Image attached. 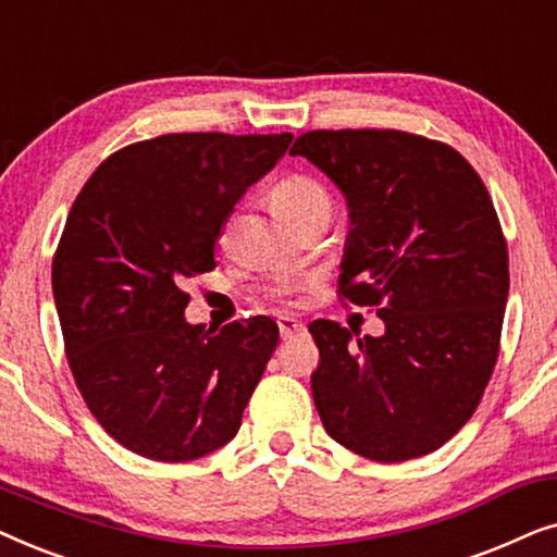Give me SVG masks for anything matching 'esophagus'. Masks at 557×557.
<instances>
[{
    "instance_id": "1",
    "label": "esophagus",
    "mask_w": 557,
    "mask_h": 557,
    "mask_svg": "<svg viewBox=\"0 0 557 557\" xmlns=\"http://www.w3.org/2000/svg\"><path fill=\"white\" fill-rule=\"evenodd\" d=\"M278 332L284 339H292V337H299V334L307 332V326H304L299 319H294V317H278Z\"/></svg>"
}]
</instances>
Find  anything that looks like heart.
<instances>
[{"instance_id":"b5f03b06","label":"heart","mask_w":557,"mask_h":557,"mask_svg":"<svg viewBox=\"0 0 557 557\" xmlns=\"http://www.w3.org/2000/svg\"><path fill=\"white\" fill-rule=\"evenodd\" d=\"M271 208L281 220H286L317 208H330V197L319 182L304 174H292L271 189Z\"/></svg>"}]
</instances>
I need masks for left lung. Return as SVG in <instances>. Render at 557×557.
Here are the masks:
<instances>
[{
  "instance_id": "left-lung-1",
  "label": "left lung",
  "mask_w": 557,
  "mask_h": 557,
  "mask_svg": "<svg viewBox=\"0 0 557 557\" xmlns=\"http://www.w3.org/2000/svg\"><path fill=\"white\" fill-rule=\"evenodd\" d=\"M292 154L345 195L339 294L385 324L380 337L309 324L324 431L383 463L436 451L476 410L499 355L509 263L492 197L459 151L406 132H309Z\"/></svg>"
}]
</instances>
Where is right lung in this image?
Instances as JSON below:
<instances>
[{
	"instance_id": "add662e5",
	"label": "right lung",
	"mask_w": 557,
	"mask_h": 557,
	"mask_svg": "<svg viewBox=\"0 0 557 557\" xmlns=\"http://www.w3.org/2000/svg\"><path fill=\"white\" fill-rule=\"evenodd\" d=\"M292 134H164L116 151L75 197L52 296L75 385L111 438L180 463L225 446L278 342L271 317L189 324L185 284L215 269L233 205Z\"/></svg>"
}]
</instances>
